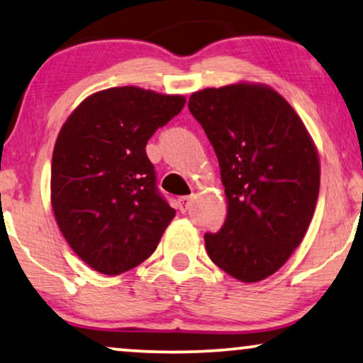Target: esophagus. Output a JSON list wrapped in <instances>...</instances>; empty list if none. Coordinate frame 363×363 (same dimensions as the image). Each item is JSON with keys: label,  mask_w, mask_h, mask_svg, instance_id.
I'll return each mask as SVG.
<instances>
[{"label": "esophagus", "mask_w": 363, "mask_h": 363, "mask_svg": "<svg viewBox=\"0 0 363 363\" xmlns=\"http://www.w3.org/2000/svg\"><path fill=\"white\" fill-rule=\"evenodd\" d=\"M191 205V196H180L178 198V210L182 213H186L188 208Z\"/></svg>", "instance_id": "obj_1"}]
</instances>
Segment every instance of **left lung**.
<instances>
[{"instance_id": "1", "label": "left lung", "mask_w": 363, "mask_h": 363, "mask_svg": "<svg viewBox=\"0 0 363 363\" xmlns=\"http://www.w3.org/2000/svg\"><path fill=\"white\" fill-rule=\"evenodd\" d=\"M188 108L220 162L228 215L205 246L242 282L266 279L301 245L320 185L317 148L301 117L274 89L231 84L193 92Z\"/></svg>"}]
</instances>
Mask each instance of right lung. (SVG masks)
<instances>
[{
	"label": "right lung",
	"instance_id": "obj_1",
	"mask_svg": "<svg viewBox=\"0 0 363 363\" xmlns=\"http://www.w3.org/2000/svg\"><path fill=\"white\" fill-rule=\"evenodd\" d=\"M185 102L112 87L89 96L64 122L52 152L51 205L62 236L92 269L122 274L157 250L175 210L157 190L145 147Z\"/></svg>",
	"mask_w": 363,
	"mask_h": 363
}]
</instances>
